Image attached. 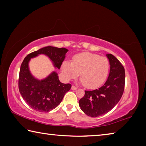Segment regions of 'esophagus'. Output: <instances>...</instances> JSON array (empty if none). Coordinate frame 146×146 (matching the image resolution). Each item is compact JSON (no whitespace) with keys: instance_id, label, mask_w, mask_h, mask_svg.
I'll use <instances>...</instances> for the list:
<instances>
[{"instance_id":"esophagus-1","label":"esophagus","mask_w":146,"mask_h":146,"mask_svg":"<svg viewBox=\"0 0 146 146\" xmlns=\"http://www.w3.org/2000/svg\"><path fill=\"white\" fill-rule=\"evenodd\" d=\"M76 89H77V88L76 87V86H71V90H76Z\"/></svg>"}]
</instances>
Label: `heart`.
Instances as JSON below:
<instances>
[{"mask_svg": "<svg viewBox=\"0 0 146 146\" xmlns=\"http://www.w3.org/2000/svg\"><path fill=\"white\" fill-rule=\"evenodd\" d=\"M61 69L68 80L77 78L80 73L84 86L88 89H95L100 87L107 78L110 62L104 56L84 52L74 56L72 62L64 61Z\"/></svg>", "mask_w": 146, "mask_h": 146, "instance_id": "b5f03b06", "label": "heart"}]
</instances>
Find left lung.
Here are the masks:
<instances>
[{"label": "left lung", "instance_id": "obj_1", "mask_svg": "<svg viewBox=\"0 0 146 146\" xmlns=\"http://www.w3.org/2000/svg\"><path fill=\"white\" fill-rule=\"evenodd\" d=\"M110 64L108 80L102 87L85 91L79 100L82 111L91 117H97L110 111L119 102L125 86V70L120 61L112 54H107Z\"/></svg>", "mask_w": 146, "mask_h": 146}]
</instances>
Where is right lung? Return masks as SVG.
I'll return each mask as SVG.
<instances>
[{
    "label": "right lung",
    "mask_w": 146,
    "mask_h": 146,
    "mask_svg": "<svg viewBox=\"0 0 146 146\" xmlns=\"http://www.w3.org/2000/svg\"><path fill=\"white\" fill-rule=\"evenodd\" d=\"M68 51L64 48L47 46L31 53L24 58L20 69L19 90L23 99L35 111L46 113L57 107L71 85L61 83L55 71L44 80L34 78L29 70V60L40 54H44L51 59L55 68L60 69Z\"/></svg>",
    "instance_id": "1"
}]
</instances>
